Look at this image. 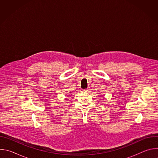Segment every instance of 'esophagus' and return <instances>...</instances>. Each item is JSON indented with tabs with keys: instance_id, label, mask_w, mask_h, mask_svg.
Returning a JSON list of instances; mask_svg holds the SVG:
<instances>
[{
	"instance_id": "1",
	"label": "esophagus",
	"mask_w": 158,
	"mask_h": 158,
	"mask_svg": "<svg viewBox=\"0 0 158 158\" xmlns=\"http://www.w3.org/2000/svg\"><path fill=\"white\" fill-rule=\"evenodd\" d=\"M84 92H87V91H89V89H84Z\"/></svg>"
}]
</instances>
